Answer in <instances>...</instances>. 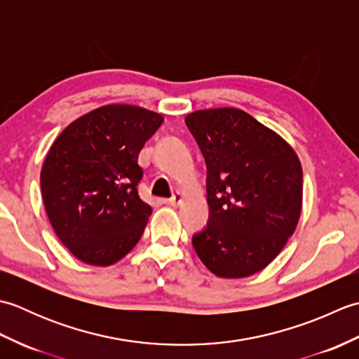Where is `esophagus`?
I'll use <instances>...</instances> for the list:
<instances>
[{"mask_svg": "<svg viewBox=\"0 0 359 359\" xmlns=\"http://www.w3.org/2000/svg\"><path fill=\"white\" fill-rule=\"evenodd\" d=\"M182 201H184V196H182L180 193H177V194H174L171 199H163V203L171 205V207H177V205L182 203Z\"/></svg>", "mask_w": 359, "mask_h": 359, "instance_id": "esophagus-1", "label": "esophagus"}]
</instances>
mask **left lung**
I'll return each instance as SVG.
<instances>
[{
	"label": "left lung",
	"mask_w": 359,
	"mask_h": 359,
	"mask_svg": "<svg viewBox=\"0 0 359 359\" xmlns=\"http://www.w3.org/2000/svg\"><path fill=\"white\" fill-rule=\"evenodd\" d=\"M185 123L207 162L210 222L193 247L219 278L264 270L296 230L302 166L294 149L242 109L188 114Z\"/></svg>",
	"instance_id": "obj_1"
}]
</instances>
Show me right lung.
Instances as JSON below:
<instances>
[{
    "label": "right lung",
    "instance_id": "add662e5",
    "mask_svg": "<svg viewBox=\"0 0 359 359\" xmlns=\"http://www.w3.org/2000/svg\"><path fill=\"white\" fill-rule=\"evenodd\" d=\"M163 117L134 104H106L57 137L41 168L53 231L81 262L108 266L140 241L152 208L139 196V152Z\"/></svg>",
    "mask_w": 359,
    "mask_h": 359
}]
</instances>
